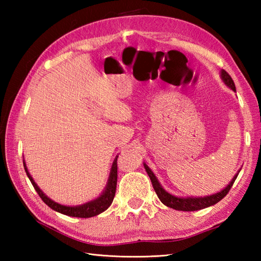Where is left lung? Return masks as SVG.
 <instances>
[{
    "mask_svg": "<svg viewBox=\"0 0 261 261\" xmlns=\"http://www.w3.org/2000/svg\"><path fill=\"white\" fill-rule=\"evenodd\" d=\"M221 79H222V81L224 82V84L226 86L230 87L232 91L236 92V85L233 83V80L231 79V76L226 73L224 69L221 70ZM143 166H145V169L147 171L148 176L150 177L153 190H154V192H156L157 196L159 197L160 201H162V203L170 208H174L177 211H186V212H191V211H197V210H202L205 207L212 206V205L220 202L221 199H222L226 195V194L229 193V191L231 190V187H232V185H233V182L236 181L237 177H238V175H239V171H240L239 170L234 175V177L232 178V180L230 181V184L228 186L223 188L221 192L213 194V195L204 196V197H177V196L171 195V194L166 192L163 188V186L160 185V182L158 181L157 177L154 176L151 169L149 168L146 164H143Z\"/></svg>",
    "mask_w": 261,
    "mask_h": 261,
    "instance_id": "obj_1",
    "label": "left lung"
}]
</instances>
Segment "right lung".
Instances as JSON below:
<instances>
[{
  "mask_svg": "<svg viewBox=\"0 0 261 261\" xmlns=\"http://www.w3.org/2000/svg\"><path fill=\"white\" fill-rule=\"evenodd\" d=\"M116 162H118V156H116L115 160L113 162L112 168H111V173L109 176L108 185L103 191L102 195L97 197L96 199H94V201L79 205V206H65V205L54 202L53 199H50L47 195H45L40 188L38 187L36 181L33 180L31 175L29 174V171H28L24 162H23V166H24L25 173L28 177H29L31 184L33 185V187H35L38 195L40 196V198L48 205L49 207L53 208L54 211H57V212L62 214L74 216V218H92V216H95V215H98L99 213L104 212V211L109 208L110 205L113 202L115 190H116V181H118V163Z\"/></svg>",
  "mask_w": 261,
  "mask_h": 261,
  "instance_id": "1",
  "label": "right lung"
}]
</instances>
